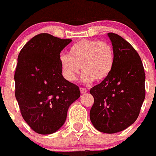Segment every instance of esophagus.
<instances>
[{"label": "esophagus", "instance_id": "esophagus-1", "mask_svg": "<svg viewBox=\"0 0 156 156\" xmlns=\"http://www.w3.org/2000/svg\"><path fill=\"white\" fill-rule=\"evenodd\" d=\"M86 92H87V90H86V89H84V88H80V92H81L82 94L86 93Z\"/></svg>", "mask_w": 156, "mask_h": 156}]
</instances>
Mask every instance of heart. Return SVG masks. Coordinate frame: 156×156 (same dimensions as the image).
I'll use <instances>...</instances> for the list:
<instances>
[{
  "mask_svg": "<svg viewBox=\"0 0 156 156\" xmlns=\"http://www.w3.org/2000/svg\"><path fill=\"white\" fill-rule=\"evenodd\" d=\"M115 54L112 45L105 41L82 39L69 49L68 55L60 57V66L64 77L70 82L76 80L80 67L82 81L89 84L104 80L112 72Z\"/></svg>",
  "mask_w": 156,
  "mask_h": 156,
  "instance_id": "heart-1",
  "label": "heart"
}]
</instances>
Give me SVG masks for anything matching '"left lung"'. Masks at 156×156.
I'll return each mask as SVG.
<instances>
[{
	"instance_id": "8db88e82",
	"label": "left lung",
	"mask_w": 156,
	"mask_h": 156,
	"mask_svg": "<svg viewBox=\"0 0 156 156\" xmlns=\"http://www.w3.org/2000/svg\"><path fill=\"white\" fill-rule=\"evenodd\" d=\"M115 54L110 74L90 89L94 104L90 120L96 130L115 133L132 125L145 99L144 68L140 55L128 41L108 33Z\"/></svg>"
}]
</instances>
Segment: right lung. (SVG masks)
<instances>
[{"label":"right lung","instance_id":"right-lung-1","mask_svg":"<svg viewBox=\"0 0 156 156\" xmlns=\"http://www.w3.org/2000/svg\"><path fill=\"white\" fill-rule=\"evenodd\" d=\"M71 41L38 34L18 55L15 96L23 119L39 134L59 130L70 105L80 96L78 86L64 78L60 66V53Z\"/></svg>","mask_w":156,"mask_h":156}]
</instances>
